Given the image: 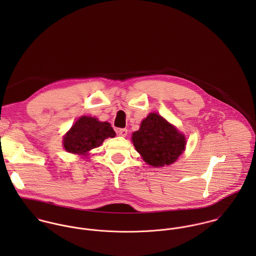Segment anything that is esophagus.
<instances>
[{"instance_id":"34e87169","label":"esophagus","mask_w":256,"mask_h":256,"mask_svg":"<svg viewBox=\"0 0 256 256\" xmlns=\"http://www.w3.org/2000/svg\"><path fill=\"white\" fill-rule=\"evenodd\" d=\"M127 132H128L127 129H119V130H117V134L119 136H121V137H126Z\"/></svg>"}]
</instances>
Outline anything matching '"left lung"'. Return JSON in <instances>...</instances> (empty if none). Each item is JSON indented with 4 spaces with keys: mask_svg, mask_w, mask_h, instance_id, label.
<instances>
[{
    "mask_svg": "<svg viewBox=\"0 0 256 256\" xmlns=\"http://www.w3.org/2000/svg\"><path fill=\"white\" fill-rule=\"evenodd\" d=\"M132 141L146 164L164 166L174 162L185 148V137L156 113H150L133 133Z\"/></svg>",
    "mask_w": 256,
    "mask_h": 256,
    "instance_id": "1",
    "label": "left lung"
}]
</instances>
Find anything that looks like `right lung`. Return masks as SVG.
I'll use <instances>...</instances> for the list:
<instances>
[{"mask_svg":"<svg viewBox=\"0 0 256 256\" xmlns=\"http://www.w3.org/2000/svg\"><path fill=\"white\" fill-rule=\"evenodd\" d=\"M115 132L108 122H100L96 118L82 116L64 137V148L67 152L86 154L98 148L108 137H115Z\"/></svg>","mask_w":256,"mask_h":256,"instance_id":"obj_1","label":"right lung"}]
</instances>
